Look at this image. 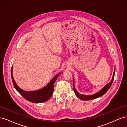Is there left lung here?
Returning <instances> with one entry per match:
<instances>
[{"instance_id":"8db88e82","label":"left lung","mask_w":127,"mask_h":127,"mask_svg":"<svg viewBox=\"0 0 127 127\" xmlns=\"http://www.w3.org/2000/svg\"><path fill=\"white\" fill-rule=\"evenodd\" d=\"M115 70H116V68L114 69L112 78V80H111V82L107 84V85H106L100 91L97 92V93H96L93 94V95H86L80 94V93H79L77 91V90H76V88L75 87V86H74V78H73V89H74V92H75L76 95L77 96V97H78L79 99H82V100L88 101V100H91V99H93L96 98H98L99 97L102 96V95L106 93V92L109 90V89L110 88L111 85H112V84L113 81L114 77Z\"/></svg>"}]
</instances>
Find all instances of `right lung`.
Wrapping results in <instances>:
<instances>
[{
    "instance_id": "obj_1",
    "label": "right lung",
    "mask_w": 127,
    "mask_h": 127,
    "mask_svg": "<svg viewBox=\"0 0 127 127\" xmlns=\"http://www.w3.org/2000/svg\"><path fill=\"white\" fill-rule=\"evenodd\" d=\"M13 67H11V76L12 79V82L14 86L16 91L20 93L23 97L28 100L32 103H42L48 101L51 97L54 91V84L56 82L57 78L61 72L59 73L56 75L52 79L50 82L47 85L43 87L41 89L33 91H26L22 90L15 83L13 76Z\"/></svg>"
}]
</instances>
